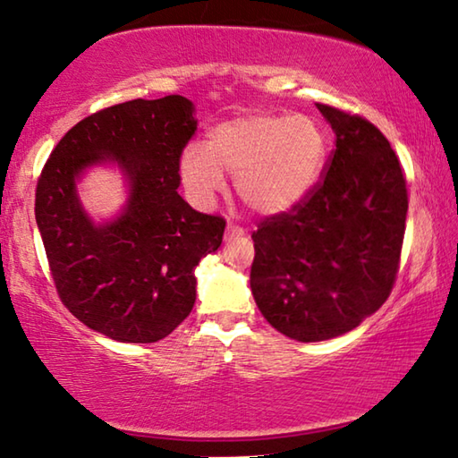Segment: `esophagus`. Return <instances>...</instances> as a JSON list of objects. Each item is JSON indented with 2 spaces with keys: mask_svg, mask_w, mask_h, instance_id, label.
<instances>
[{
  "mask_svg": "<svg viewBox=\"0 0 458 458\" xmlns=\"http://www.w3.org/2000/svg\"><path fill=\"white\" fill-rule=\"evenodd\" d=\"M243 233H245V231H243L242 225L229 223L227 229H225V239H233V237H239V235H243Z\"/></svg>",
  "mask_w": 458,
  "mask_h": 458,
  "instance_id": "obj_1",
  "label": "esophagus"
}]
</instances>
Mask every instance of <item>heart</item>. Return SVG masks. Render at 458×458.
<instances>
[{
	"label": "heart",
	"mask_w": 458,
	"mask_h": 458,
	"mask_svg": "<svg viewBox=\"0 0 458 458\" xmlns=\"http://www.w3.org/2000/svg\"><path fill=\"white\" fill-rule=\"evenodd\" d=\"M326 149V132L313 116L250 112L216 124L205 145H188L178 170L194 205H213L227 172L235 175V192L245 207L274 215L311 192Z\"/></svg>",
	"instance_id": "heart-1"
}]
</instances>
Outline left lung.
Returning <instances> with one entry per match:
<instances>
[{
  "instance_id": "obj_1",
  "label": "left lung",
  "mask_w": 458,
  "mask_h": 458,
  "mask_svg": "<svg viewBox=\"0 0 458 458\" xmlns=\"http://www.w3.org/2000/svg\"><path fill=\"white\" fill-rule=\"evenodd\" d=\"M318 108L335 132L323 178L251 233L253 299L299 342L346 334L389 299L407 216L405 175L383 132L360 114Z\"/></svg>"
}]
</instances>
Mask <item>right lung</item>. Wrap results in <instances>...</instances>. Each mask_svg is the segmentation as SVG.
<instances>
[{
  "label": "right lung",
  "mask_w": 458,
  "mask_h": 458,
  "mask_svg": "<svg viewBox=\"0 0 458 458\" xmlns=\"http://www.w3.org/2000/svg\"><path fill=\"white\" fill-rule=\"evenodd\" d=\"M192 112L178 94L98 110L65 132L38 175L34 215L59 299L112 340L170 335L194 307L196 266L223 242V216L199 213L178 194ZM104 158L122 164L131 196L116 222L94 225L74 178Z\"/></svg>",
  "instance_id": "obj_1"
}]
</instances>
